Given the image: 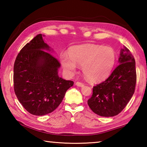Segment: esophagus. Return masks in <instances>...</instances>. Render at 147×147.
I'll list each match as a JSON object with an SVG mask.
<instances>
[{"label": "esophagus", "mask_w": 147, "mask_h": 147, "mask_svg": "<svg viewBox=\"0 0 147 147\" xmlns=\"http://www.w3.org/2000/svg\"><path fill=\"white\" fill-rule=\"evenodd\" d=\"M75 84L77 86H79V87L84 86V84L82 82H76Z\"/></svg>", "instance_id": "esophagus-1"}]
</instances>
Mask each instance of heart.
<instances>
[{
	"instance_id": "1",
	"label": "heart",
	"mask_w": 147,
	"mask_h": 147,
	"mask_svg": "<svg viewBox=\"0 0 147 147\" xmlns=\"http://www.w3.org/2000/svg\"><path fill=\"white\" fill-rule=\"evenodd\" d=\"M60 60L68 74L75 73L78 67L77 63L82 65L86 78L91 82H98L106 78L112 70L115 54L110 47L86 44L73 47L69 51V55L61 54Z\"/></svg>"
}]
</instances>
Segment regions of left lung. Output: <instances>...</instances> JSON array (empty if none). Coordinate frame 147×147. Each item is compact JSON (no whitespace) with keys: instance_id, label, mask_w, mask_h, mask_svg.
I'll list each match as a JSON object with an SVG mask.
<instances>
[{"instance_id":"1","label":"left lung","mask_w":147,"mask_h":147,"mask_svg":"<svg viewBox=\"0 0 147 147\" xmlns=\"http://www.w3.org/2000/svg\"><path fill=\"white\" fill-rule=\"evenodd\" d=\"M119 64L105 81L93 88L88 104L94 113L113 117L120 113L133 96L136 84V61L129 50L122 49Z\"/></svg>"}]
</instances>
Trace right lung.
<instances>
[{
  "instance_id": "1",
  "label": "right lung",
  "mask_w": 147,
  "mask_h": 147,
  "mask_svg": "<svg viewBox=\"0 0 147 147\" xmlns=\"http://www.w3.org/2000/svg\"><path fill=\"white\" fill-rule=\"evenodd\" d=\"M38 34L21 50L13 66V88L24 108L34 115H45L58 108L71 80L59 77V61Z\"/></svg>"
}]
</instances>
